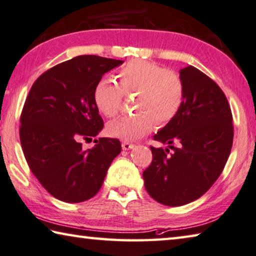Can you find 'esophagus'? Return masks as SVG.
<instances>
[{
	"label": "esophagus",
	"instance_id": "34e87169",
	"mask_svg": "<svg viewBox=\"0 0 256 256\" xmlns=\"http://www.w3.org/2000/svg\"><path fill=\"white\" fill-rule=\"evenodd\" d=\"M121 147H122V150H129L134 148V144H130V142H124L122 144H121Z\"/></svg>",
	"mask_w": 256,
	"mask_h": 256
}]
</instances>
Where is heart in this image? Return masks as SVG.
Instances as JSON below:
<instances>
[{
    "mask_svg": "<svg viewBox=\"0 0 256 256\" xmlns=\"http://www.w3.org/2000/svg\"><path fill=\"white\" fill-rule=\"evenodd\" d=\"M116 80L103 78L96 83L93 100L98 110L108 118L118 114L124 94L138 93L134 116H124L110 121L108 135L120 140H140L152 132L155 122L163 126L178 114L183 103L184 88L180 75L166 70L155 62L132 60L118 73Z\"/></svg>",
    "mask_w": 256,
    "mask_h": 256,
    "instance_id": "1",
    "label": "heart"
}]
</instances>
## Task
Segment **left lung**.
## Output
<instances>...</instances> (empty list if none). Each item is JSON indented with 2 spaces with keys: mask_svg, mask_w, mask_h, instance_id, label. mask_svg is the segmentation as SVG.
<instances>
[{
  "mask_svg": "<svg viewBox=\"0 0 256 256\" xmlns=\"http://www.w3.org/2000/svg\"><path fill=\"white\" fill-rule=\"evenodd\" d=\"M180 78L184 88L180 110L154 135L168 147H150L153 160L142 173L148 194L170 207L190 204L212 188L234 138L232 111L220 88L194 66L180 70Z\"/></svg>",
  "mask_w": 256,
  "mask_h": 256,
  "instance_id": "8db88e82",
  "label": "left lung"
}]
</instances>
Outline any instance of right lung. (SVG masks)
<instances>
[{"mask_svg":"<svg viewBox=\"0 0 256 256\" xmlns=\"http://www.w3.org/2000/svg\"><path fill=\"white\" fill-rule=\"evenodd\" d=\"M122 60L83 55L39 76L21 114L20 140L31 172L56 199L78 204L96 196L108 168L121 152L114 138L92 140L103 128L93 100L96 83Z\"/></svg>","mask_w":256,"mask_h":256,"instance_id":"obj_1","label":"right lung"}]
</instances>
